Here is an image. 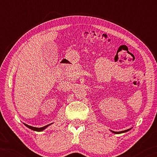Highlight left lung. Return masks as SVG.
Returning <instances> with one entry per match:
<instances>
[{"label": "left lung", "instance_id": "left-lung-1", "mask_svg": "<svg viewBox=\"0 0 157 157\" xmlns=\"http://www.w3.org/2000/svg\"><path fill=\"white\" fill-rule=\"evenodd\" d=\"M131 128H128V129H126V130H124V131H121V132H113V131H111V132L113 133V134H122V133H125V132H127L128 131H129Z\"/></svg>", "mask_w": 157, "mask_h": 157}]
</instances>
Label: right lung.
<instances>
[{"label": "right lung", "instance_id": "obj_1", "mask_svg": "<svg viewBox=\"0 0 157 157\" xmlns=\"http://www.w3.org/2000/svg\"><path fill=\"white\" fill-rule=\"evenodd\" d=\"M23 124H24V125L25 126H27L28 128H29L30 129H31V130H33V131H35V132H42V131H44V129H46V128L48 127V126H49L51 125V124H48V125H46V126H43V127H40V128H37V127H33V126H29V125H28V124H24L23 123Z\"/></svg>", "mask_w": 157, "mask_h": 157}]
</instances>
